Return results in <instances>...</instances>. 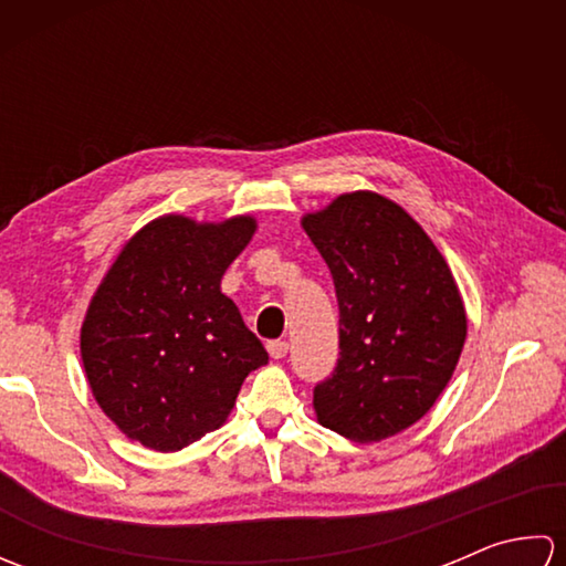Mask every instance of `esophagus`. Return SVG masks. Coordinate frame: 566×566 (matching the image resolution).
<instances>
[{
  "label": "esophagus",
  "mask_w": 566,
  "mask_h": 566,
  "mask_svg": "<svg viewBox=\"0 0 566 566\" xmlns=\"http://www.w3.org/2000/svg\"><path fill=\"white\" fill-rule=\"evenodd\" d=\"M268 353L272 359H282L286 353H290V345H286V340H270Z\"/></svg>",
  "instance_id": "obj_1"
}]
</instances>
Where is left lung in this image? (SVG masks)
<instances>
[{
  "mask_svg": "<svg viewBox=\"0 0 566 566\" xmlns=\"http://www.w3.org/2000/svg\"><path fill=\"white\" fill-rule=\"evenodd\" d=\"M302 226L333 274L340 359L314 389L323 428L379 442L423 418L452 379L467 311L448 262L411 213L347 191Z\"/></svg>",
  "mask_w": 566,
  "mask_h": 566,
  "instance_id": "1",
  "label": "left lung"
}]
</instances>
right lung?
Segmentation results:
<instances>
[{"label": "right lung", "instance_id": "right-lung-1", "mask_svg": "<svg viewBox=\"0 0 566 566\" xmlns=\"http://www.w3.org/2000/svg\"><path fill=\"white\" fill-rule=\"evenodd\" d=\"M258 231L165 213L126 240L80 331L92 396L126 438L177 452L221 428L268 353L221 280Z\"/></svg>", "mask_w": 566, "mask_h": 566}]
</instances>
